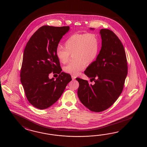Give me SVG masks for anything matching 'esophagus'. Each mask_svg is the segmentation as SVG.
I'll return each instance as SVG.
<instances>
[{
	"label": "esophagus",
	"mask_w": 147,
	"mask_h": 147,
	"mask_svg": "<svg viewBox=\"0 0 147 147\" xmlns=\"http://www.w3.org/2000/svg\"><path fill=\"white\" fill-rule=\"evenodd\" d=\"M71 78H72V80H75V79L76 78V76H75L74 75H72Z\"/></svg>",
	"instance_id": "34e87169"
}]
</instances>
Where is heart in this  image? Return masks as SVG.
<instances>
[{"label":"heart","instance_id":"heart-1","mask_svg":"<svg viewBox=\"0 0 147 147\" xmlns=\"http://www.w3.org/2000/svg\"><path fill=\"white\" fill-rule=\"evenodd\" d=\"M65 48L58 46L56 50L57 59L62 63L68 61L70 54L74 55V62L63 67V71L71 75H78L85 68L86 63L90 65L96 59L99 52L97 36L92 33H76L68 38Z\"/></svg>","mask_w":147,"mask_h":147}]
</instances>
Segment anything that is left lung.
I'll list each match as a JSON object with an SVG mask.
<instances>
[{
	"label": "left lung",
	"mask_w": 147,
	"mask_h": 147,
	"mask_svg": "<svg viewBox=\"0 0 147 147\" xmlns=\"http://www.w3.org/2000/svg\"><path fill=\"white\" fill-rule=\"evenodd\" d=\"M94 30V28H90ZM102 47L97 58L89 65L84 74L94 81L77 78L78 96L81 103L96 113L111 106L121 94L128 74L127 61L121 41L111 30H100Z\"/></svg>",
	"instance_id": "8db88e82"
}]
</instances>
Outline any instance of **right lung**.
Here are the masks:
<instances>
[{
    "label": "right lung",
    "mask_w": 147,
    "mask_h": 147,
    "mask_svg": "<svg viewBox=\"0 0 147 147\" xmlns=\"http://www.w3.org/2000/svg\"><path fill=\"white\" fill-rule=\"evenodd\" d=\"M69 26H44L34 32L25 47L20 71V81L26 96L31 105L45 109L55 103L72 80L61 72L56 50ZM52 72L59 74L56 80L49 79Z\"/></svg>",
    "instance_id": "obj_1"
}]
</instances>
